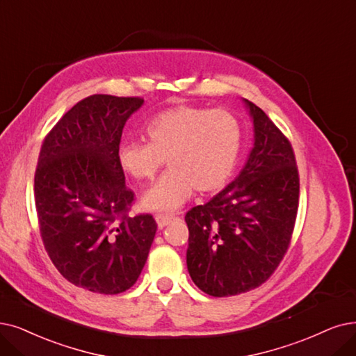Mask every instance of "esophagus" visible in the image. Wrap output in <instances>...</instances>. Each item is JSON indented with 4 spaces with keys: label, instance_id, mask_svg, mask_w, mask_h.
Segmentation results:
<instances>
[{
    "label": "esophagus",
    "instance_id": "obj_1",
    "mask_svg": "<svg viewBox=\"0 0 356 356\" xmlns=\"http://www.w3.org/2000/svg\"><path fill=\"white\" fill-rule=\"evenodd\" d=\"M154 219H156V223H158V226H159V229H162V227L169 225L175 218L169 216V215H156Z\"/></svg>",
    "mask_w": 356,
    "mask_h": 356
}]
</instances>
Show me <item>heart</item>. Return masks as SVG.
<instances>
[{
	"label": "heart",
	"mask_w": 356,
	"mask_h": 356,
	"mask_svg": "<svg viewBox=\"0 0 356 356\" xmlns=\"http://www.w3.org/2000/svg\"><path fill=\"white\" fill-rule=\"evenodd\" d=\"M146 141L129 140L118 149L120 166L137 181L169 169L145 193L143 204L175 211L198 193L223 188L236 168L243 127L223 109L178 105L154 115L145 127Z\"/></svg>",
	"instance_id": "1"
}]
</instances>
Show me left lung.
Wrapping results in <instances>:
<instances>
[{"label": "left lung", "instance_id": "left-lung-1", "mask_svg": "<svg viewBox=\"0 0 356 356\" xmlns=\"http://www.w3.org/2000/svg\"><path fill=\"white\" fill-rule=\"evenodd\" d=\"M254 146L239 175L203 206L193 207L187 267L207 295L231 296L273 275L293 232L300 177L289 140L263 109L244 99Z\"/></svg>", "mask_w": 356, "mask_h": 356}]
</instances>
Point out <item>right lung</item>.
<instances>
[{
  "instance_id": "add662e5",
  "label": "right lung",
  "mask_w": 356,
  "mask_h": 356,
  "mask_svg": "<svg viewBox=\"0 0 356 356\" xmlns=\"http://www.w3.org/2000/svg\"><path fill=\"white\" fill-rule=\"evenodd\" d=\"M141 97L92 95L54 125L35 172L42 241L76 286L115 295L143 270L158 229L152 215L129 216L134 193L118 162L122 129Z\"/></svg>"
}]
</instances>
